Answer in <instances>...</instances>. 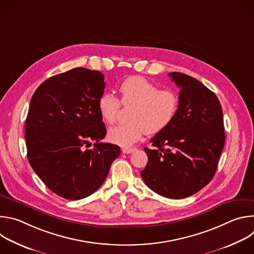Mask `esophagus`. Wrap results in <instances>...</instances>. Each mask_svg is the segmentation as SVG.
<instances>
[{
    "label": "esophagus",
    "instance_id": "esophagus-1",
    "mask_svg": "<svg viewBox=\"0 0 254 254\" xmlns=\"http://www.w3.org/2000/svg\"><path fill=\"white\" fill-rule=\"evenodd\" d=\"M135 150H136L135 148H123V149H122V152H123L124 154H131V153H133Z\"/></svg>",
    "mask_w": 254,
    "mask_h": 254
}]
</instances>
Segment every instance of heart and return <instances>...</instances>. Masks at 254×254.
<instances>
[{
  "label": "heart",
  "instance_id": "heart-1",
  "mask_svg": "<svg viewBox=\"0 0 254 254\" xmlns=\"http://www.w3.org/2000/svg\"><path fill=\"white\" fill-rule=\"evenodd\" d=\"M121 101L112 93H103L98 99V111L102 120L113 125L117 122L121 103L131 106L129 123L108 130V139L120 146H130L144 132L157 133L174 119L179 97L172 89L159 86L142 76H131L120 85Z\"/></svg>",
  "mask_w": 254,
  "mask_h": 254
}]
</instances>
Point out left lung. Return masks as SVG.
<instances>
[{
	"label": "left lung",
	"instance_id": "1",
	"mask_svg": "<svg viewBox=\"0 0 254 254\" xmlns=\"http://www.w3.org/2000/svg\"><path fill=\"white\" fill-rule=\"evenodd\" d=\"M178 87L179 104L172 122L144 148L148 164L140 172L157 194L183 199L204 188L215 175L225 132L221 104L210 89L180 72L168 74Z\"/></svg>",
	"mask_w": 254,
	"mask_h": 254
}]
</instances>
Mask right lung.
Here are the masks:
<instances>
[{"label": "right lung", "mask_w": 254, "mask_h": 254, "mask_svg": "<svg viewBox=\"0 0 254 254\" xmlns=\"http://www.w3.org/2000/svg\"><path fill=\"white\" fill-rule=\"evenodd\" d=\"M104 87L101 72L77 67L45 80L30 101L27 157L43 183L62 198L94 193L120 156L119 146L99 141L106 134L98 111Z\"/></svg>", "instance_id": "right-lung-1"}]
</instances>
